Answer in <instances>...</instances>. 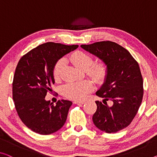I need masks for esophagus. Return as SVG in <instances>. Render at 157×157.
I'll return each instance as SVG.
<instances>
[{"instance_id":"esophagus-1","label":"esophagus","mask_w":157,"mask_h":157,"mask_svg":"<svg viewBox=\"0 0 157 157\" xmlns=\"http://www.w3.org/2000/svg\"><path fill=\"white\" fill-rule=\"evenodd\" d=\"M74 103L77 104V105H83L85 102H84V101H75Z\"/></svg>"}]
</instances>
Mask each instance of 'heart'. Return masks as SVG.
Returning <instances> with one entry per match:
<instances>
[{
  "instance_id": "b5f03b06",
  "label": "heart",
  "mask_w": 157,
  "mask_h": 157,
  "mask_svg": "<svg viewBox=\"0 0 157 157\" xmlns=\"http://www.w3.org/2000/svg\"><path fill=\"white\" fill-rule=\"evenodd\" d=\"M71 61L78 69L86 70L87 74L98 83H102L107 77V67L104 62L93 63V58L90 55L83 51H76L71 55ZM65 64V59H59L55 64L53 77L59 80ZM93 90V84L88 81L71 82L64 85L62 88V93L65 97L74 100H81L86 97L88 93Z\"/></svg>"
}]
</instances>
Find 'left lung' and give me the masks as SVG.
Returning a JSON list of instances; mask_svg holds the SVG:
<instances>
[{
    "instance_id": "left-lung-1",
    "label": "left lung",
    "mask_w": 157,
    "mask_h": 157,
    "mask_svg": "<svg viewBox=\"0 0 157 157\" xmlns=\"http://www.w3.org/2000/svg\"><path fill=\"white\" fill-rule=\"evenodd\" d=\"M81 47L102 60L107 74L96 95L104 98L95 101L93 116L95 126L107 133L125 128L137 114L143 97V80L139 64L126 48L112 41L96 42ZM111 100L113 105H107Z\"/></svg>"
}]
</instances>
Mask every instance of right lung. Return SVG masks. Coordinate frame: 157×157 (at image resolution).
Here are the masks:
<instances>
[{
  "instance_id": "right-lung-1",
  "label": "right lung",
  "mask_w": 157,
  "mask_h": 157,
  "mask_svg": "<svg viewBox=\"0 0 157 157\" xmlns=\"http://www.w3.org/2000/svg\"><path fill=\"white\" fill-rule=\"evenodd\" d=\"M78 47L45 43L30 50L19 61L13 78V98L21 121L32 131L49 135L65 124L72 102L62 100L54 105L45 97L55 83V64Z\"/></svg>"
}]
</instances>
